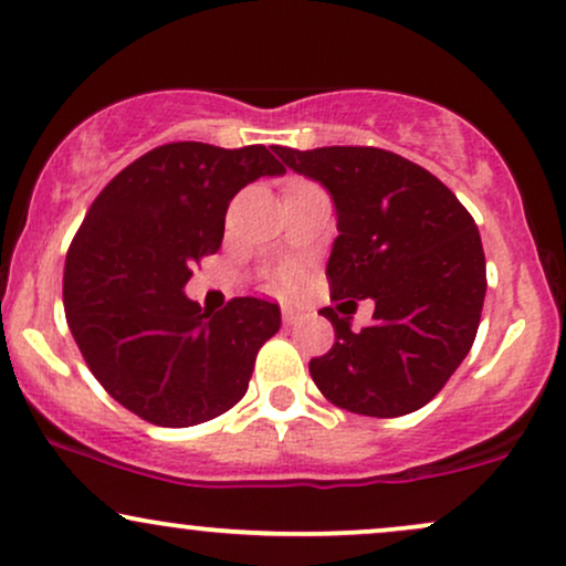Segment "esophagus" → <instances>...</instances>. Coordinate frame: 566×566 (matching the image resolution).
<instances>
[{
  "instance_id": "34e87169",
  "label": "esophagus",
  "mask_w": 566,
  "mask_h": 566,
  "mask_svg": "<svg viewBox=\"0 0 566 566\" xmlns=\"http://www.w3.org/2000/svg\"><path fill=\"white\" fill-rule=\"evenodd\" d=\"M282 318H284V324H287V326L297 324V322H301V318H303V308H301V305L282 303Z\"/></svg>"
}]
</instances>
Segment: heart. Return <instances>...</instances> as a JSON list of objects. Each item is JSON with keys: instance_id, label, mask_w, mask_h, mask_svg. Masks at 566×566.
<instances>
[{"instance_id": "b5f03b06", "label": "heart", "mask_w": 566, "mask_h": 566, "mask_svg": "<svg viewBox=\"0 0 566 566\" xmlns=\"http://www.w3.org/2000/svg\"><path fill=\"white\" fill-rule=\"evenodd\" d=\"M292 282H295V276H292L290 271H282V274H279V284H282V287H287Z\"/></svg>"}]
</instances>
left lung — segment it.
Listing matches in <instances>:
<instances>
[{
    "label": "left lung",
    "mask_w": 566,
    "mask_h": 566,
    "mask_svg": "<svg viewBox=\"0 0 566 566\" xmlns=\"http://www.w3.org/2000/svg\"><path fill=\"white\" fill-rule=\"evenodd\" d=\"M284 166L329 192L337 213L332 297L374 301L371 324L322 313L335 345L311 360L332 403L403 417L430 403L472 348L485 303L480 231L455 195L417 163L377 147H274Z\"/></svg>",
    "instance_id": "obj_1"
}]
</instances>
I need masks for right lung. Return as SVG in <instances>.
<instances>
[{
	"label": "right lung",
	"instance_id": "1",
	"mask_svg": "<svg viewBox=\"0 0 566 566\" xmlns=\"http://www.w3.org/2000/svg\"><path fill=\"white\" fill-rule=\"evenodd\" d=\"M284 166L263 145L174 142L102 189L65 258L71 335L97 382L158 427L221 417L248 392L276 303L234 297L202 311L184 295L192 263L216 253L231 197Z\"/></svg>",
	"mask_w": 566,
	"mask_h": 566
}]
</instances>
